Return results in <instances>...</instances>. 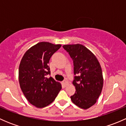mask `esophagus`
<instances>
[{
	"instance_id": "34e87169",
	"label": "esophagus",
	"mask_w": 126,
	"mask_h": 126,
	"mask_svg": "<svg viewBox=\"0 0 126 126\" xmlns=\"http://www.w3.org/2000/svg\"><path fill=\"white\" fill-rule=\"evenodd\" d=\"M62 84H63V85L64 86V87H66V86L68 85V84H69V83H68V81L64 80L62 82Z\"/></svg>"
}]
</instances>
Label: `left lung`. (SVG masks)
I'll use <instances>...</instances> for the list:
<instances>
[{
	"label": "left lung",
	"mask_w": 126,
	"mask_h": 126,
	"mask_svg": "<svg viewBox=\"0 0 126 126\" xmlns=\"http://www.w3.org/2000/svg\"><path fill=\"white\" fill-rule=\"evenodd\" d=\"M63 47L73 60L76 75L72 82L76 92L71 99L75 105L86 110L96 104L102 91L104 79L101 66L93 53L82 44H67Z\"/></svg>",
	"instance_id": "8db88e82"
}]
</instances>
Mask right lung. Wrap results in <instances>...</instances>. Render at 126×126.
<instances>
[{
	"instance_id": "add662e5",
	"label": "right lung",
	"mask_w": 126,
	"mask_h": 126,
	"mask_svg": "<svg viewBox=\"0 0 126 126\" xmlns=\"http://www.w3.org/2000/svg\"><path fill=\"white\" fill-rule=\"evenodd\" d=\"M61 44L40 42L24 54L19 68L20 87L29 102L37 108H43L55 100L62 89L50 74L48 66L52 55L61 47Z\"/></svg>"
}]
</instances>
